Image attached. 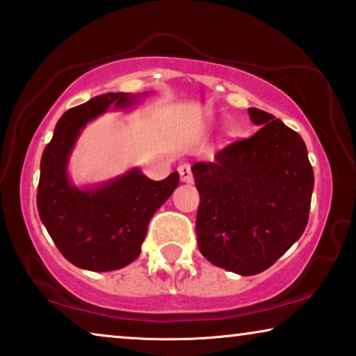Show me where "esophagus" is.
Wrapping results in <instances>:
<instances>
[{
  "mask_svg": "<svg viewBox=\"0 0 356 356\" xmlns=\"http://www.w3.org/2000/svg\"><path fill=\"white\" fill-rule=\"evenodd\" d=\"M178 173L184 183H193V173H191V165L181 163L178 167Z\"/></svg>",
  "mask_w": 356,
  "mask_h": 356,
  "instance_id": "34e87169",
  "label": "esophagus"
}]
</instances>
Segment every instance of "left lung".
<instances>
[{"label": "left lung", "instance_id": "1", "mask_svg": "<svg viewBox=\"0 0 356 356\" xmlns=\"http://www.w3.org/2000/svg\"><path fill=\"white\" fill-rule=\"evenodd\" d=\"M260 129L191 167L200 252L212 265L252 276L270 268L307 225L314 172L302 137L273 114L248 108Z\"/></svg>", "mask_w": 356, "mask_h": 356}]
</instances>
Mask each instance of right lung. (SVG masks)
Masks as SVG:
<instances>
[{
    "instance_id": "1",
    "label": "right lung",
    "mask_w": 356,
    "mask_h": 356,
    "mask_svg": "<svg viewBox=\"0 0 356 356\" xmlns=\"http://www.w3.org/2000/svg\"><path fill=\"white\" fill-rule=\"evenodd\" d=\"M134 99L127 93H106L68 109L40 159V220L60 253L78 268L113 271L136 260L152 216L179 183L177 172L154 181L138 168L90 189L73 186L68 178V156L81 129L113 104L126 109Z\"/></svg>"
}]
</instances>
